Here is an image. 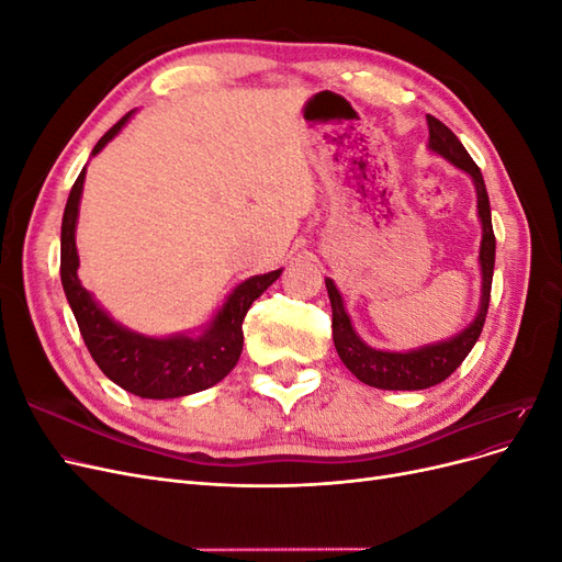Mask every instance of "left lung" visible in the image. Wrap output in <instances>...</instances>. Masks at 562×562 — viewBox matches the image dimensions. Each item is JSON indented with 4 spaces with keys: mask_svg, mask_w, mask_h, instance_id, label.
Returning <instances> with one entry per match:
<instances>
[{
    "mask_svg": "<svg viewBox=\"0 0 562 562\" xmlns=\"http://www.w3.org/2000/svg\"><path fill=\"white\" fill-rule=\"evenodd\" d=\"M427 124H429V149L434 155L443 157L446 161L457 166L459 171L469 173L475 187V196H479V217L483 227L481 255H479L481 307L467 328H462L448 339H440V342L424 345L411 351L372 349L359 335H356L335 281L326 279L330 307H333V342L339 359H342V363L351 370V375H356L363 384L375 386V389L417 391V389L436 386L443 380H448L452 372L462 366V361L473 349L475 339L481 337L487 307H490L492 274H495V232H492L490 199H487L483 173L481 168L475 166V161L469 157L464 145L459 143L457 135L443 122H438L436 116L427 114Z\"/></svg>",
    "mask_w": 562,
    "mask_h": 562,
    "instance_id": "left-lung-1",
    "label": "left lung"
}]
</instances>
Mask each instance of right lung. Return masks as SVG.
<instances>
[{
    "label": "right lung",
    "mask_w": 562,
    "mask_h": 562,
    "mask_svg": "<svg viewBox=\"0 0 562 562\" xmlns=\"http://www.w3.org/2000/svg\"><path fill=\"white\" fill-rule=\"evenodd\" d=\"M131 116L133 112L119 119L103 138L98 140L91 157H95L128 124ZM83 178H87V166L81 168L65 203L60 227V281L65 297L70 302L72 314L77 318L79 333L98 368L105 372V378L131 391V394L157 401L190 396L225 380L241 356V323L250 310V304L281 277L283 269L267 271V274L241 281L227 295L223 307L196 333H176L168 337H149L135 333L122 326V323H116L79 281V252L75 232Z\"/></svg>",
    "instance_id": "obj_1"
}]
</instances>
